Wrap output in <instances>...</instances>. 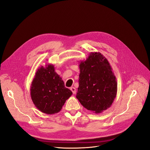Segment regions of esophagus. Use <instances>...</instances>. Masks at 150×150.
I'll return each mask as SVG.
<instances>
[{
    "instance_id": "34e87169",
    "label": "esophagus",
    "mask_w": 150,
    "mask_h": 150,
    "mask_svg": "<svg viewBox=\"0 0 150 150\" xmlns=\"http://www.w3.org/2000/svg\"><path fill=\"white\" fill-rule=\"evenodd\" d=\"M70 90L72 91V93H73V94H75L76 93V89H75V87H74V86H71V87L70 88Z\"/></svg>"
}]
</instances>
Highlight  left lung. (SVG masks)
<instances>
[{
    "label": "left lung",
    "instance_id": "left-lung-1",
    "mask_svg": "<svg viewBox=\"0 0 150 150\" xmlns=\"http://www.w3.org/2000/svg\"><path fill=\"white\" fill-rule=\"evenodd\" d=\"M79 86L76 98L81 105L95 113L112 105L117 93V82L108 60L100 52H91L80 61Z\"/></svg>",
    "mask_w": 150,
    "mask_h": 150
}]
</instances>
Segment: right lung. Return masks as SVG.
Masks as SVG:
<instances>
[{"instance_id": "1", "label": "right lung", "mask_w": 150, "mask_h": 150, "mask_svg": "<svg viewBox=\"0 0 150 150\" xmlns=\"http://www.w3.org/2000/svg\"><path fill=\"white\" fill-rule=\"evenodd\" d=\"M71 95V91L65 87L64 81L55 72L54 65L37 69L30 86V96L41 112L48 115L59 112Z\"/></svg>"}]
</instances>
